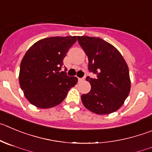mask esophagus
<instances>
[{
    "label": "esophagus",
    "mask_w": 152,
    "mask_h": 152,
    "mask_svg": "<svg viewBox=\"0 0 152 152\" xmlns=\"http://www.w3.org/2000/svg\"><path fill=\"white\" fill-rule=\"evenodd\" d=\"M85 79V78L83 77V78H79V82H80V81H83Z\"/></svg>",
    "instance_id": "34e87169"
}]
</instances>
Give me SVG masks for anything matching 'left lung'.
I'll return each instance as SVG.
<instances>
[{"label":"left lung","instance_id":"1","mask_svg":"<svg viewBox=\"0 0 152 152\" xmlns=\"http://www.w3.org/2000/svg\"><path fill=\"white\" fill-rule=\"evenodd\" d=\"M80 46L88 58V70L95 78L86 77L91 91L81 96L86 108L98 115L117 111L130 90L127 63L113 45L98 37H77Z\"/></svg>","mask_w":152,"mask_h":152}]
</instances>
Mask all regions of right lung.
Instances as JSON below:
<instances>
[{
    "label": "right lung",
    "mask_w": 152,
    "mask_h": 152,
    "mask_svg": "<svg viewBox=\"0 0 152 152\" xmlns=\"http://www.w3.org/2000/svg\"><path fill=\"white\" fill-rule=\"evenodd\" d=\"M76 37H53L35 42L20 65L19 84L31 104L47 109L60 104L77 83L75 76L61 70L63 60Z\"/></svg>",
    "instance_id": "obj_1"
}]
</instances>
